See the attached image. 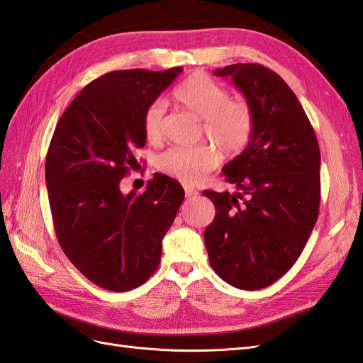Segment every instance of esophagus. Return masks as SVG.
Returning <instances> with one entry per match:
<instances>
[{
  "label": "esophagus",
  "instance_id": "esophagus-1",
  "mask_svg": "<svg viewBox=\"0 0 363 363\" xmlns=\"http://www.w3.org/2000/svg\"><path fill=\"white\" fill-rule=\"evenodd\" d=\"M184 190H185V196H187V198L198 196V190H194L193 187H190V185H185Z\"/></svg>",
  "mask_w": 363,
  "mask_h": 363
}]
</instances>
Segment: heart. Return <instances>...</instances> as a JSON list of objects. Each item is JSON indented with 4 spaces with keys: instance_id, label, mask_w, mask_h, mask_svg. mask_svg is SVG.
Segmentation results:
<instances>
[{
    "instance_id": "1",
    "label": "heart",
    "mask_w": 363,
    "mask_h": 363,
    "mask_svg": "<svg viewBox=\"0 0 363 363\" xmlns=\"http://www.w3.org/2000/svg\"><path fill=\"white\" fill-rule=\"evenodd\" d=\"M173 98L184 108L203 119V135L219 147L225 156H238L252 143L255 133V111L247 101L230 99V91L203 73H194L174 90ZM165 102L153 101L144 111L143 130L152 143L164 135ZM219 162V155L210 145L172 147L157 156L156 167L161 173L184 184H198Z\"/></svg>"
}]
</instances>
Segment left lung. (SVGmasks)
Returning a JSON list of instances; mask_svg holds the SVG:
<instances>
[{"instance_id": "left-lung-1", "label": "left lung", "mask_w": 363, "mask_h": 363, "mask_svg": "<svg viewBox=\"0 0 363 363\" xmlns=\"http://www.w3.org/2000/svg\"><path fill=\"white\" fill-rule=\"evenodd\" d=\"M255 111L252 143L222 173L239 191L206 190L216 216L203 231L213 270L230 285L261 290L297 261L319 216L320 152L299 99L261 64L215 70Z\"/></svg>"}]
</instances>
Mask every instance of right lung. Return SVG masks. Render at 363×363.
I'll list each match as a JSON object with an SVG mask.
<instances>
[{"label": "right lung", "instance_id": "right-lung-1", "mask_svg": "<svg viewBox=\"0 0 363 363\" xmlns=\"http://www.w3.org/2000/svg\"><path fill=\"white\" fill-rule=\"evenodd\" d=\"M182 67L110 72L91 81L58 121L45 156V184L58 242L89 281L110 291L143 285L161 261L184 189L156 173L143 194L121 191L145 145V108Z\"/></svg>", "mask_w": 363, "mask_h": 363}]
</instances>
